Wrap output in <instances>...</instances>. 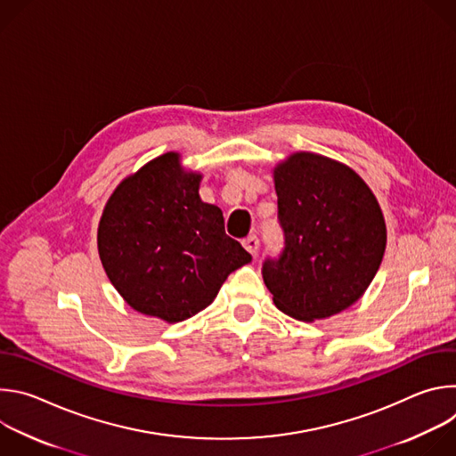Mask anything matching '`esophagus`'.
Returning a JSON list of instances; mask_svg holds the SVG:
<instances>
[{"mask_svg":"<svg viewBox=\"0 0 456 456\" xmlns=\"http://www.w3.org/2000/svg\"><path fill=\"white\" fill-rule=\"evenodd\" d=\"M243 247L254 256V254L257 252V248H259V240H257V236H256V234L247 236V238L243 240Z\"/></svg>","mask_w":456,"mask_h":456,"instance_id":"esophagus-1","label":"esophagus"}]
</instances>
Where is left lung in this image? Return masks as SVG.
Returning <instances> with one entry per match:
<instances>
[{
    "label": "left lung",
    "mask_w": 456,
    "mask_h": 456,
    "mask_svg": "<svg viewBox=\"0 0 456 456\" xmlns=\"http://www.w3.org/2000/svg\"><path fill=\"white\" fill-rule=\"evenodd\" d=\"M274 187L285 250L264 264V281L287 315L329 319L361 299L380 267V206L352 167L310 151L276 164Z\"/></svg>",
    "instance_id": "8db88e82"
}]
</instances>
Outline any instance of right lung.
I'll return each mask as SVG.
<instances>
[{
	"mask_svg": "<svg viewBox=\"0 0 456 456\" xmlns=\"http://www.w3.org/2000/svg\"><path fill=\"white\" fill-rule=\"evenodd\" d=\"M202 175L164 153L108 199L97 248L108 280L134 310L178 322L209 306L250 254L225 234L222 209L202 202Z\"/></svg>",
	"mask_w": 456,
	"mask_h": 456,
	"instance_id": "1",
	"label": "right lung"
}]
</instances>
